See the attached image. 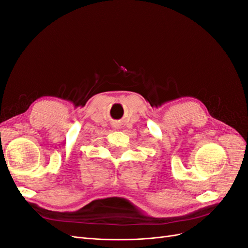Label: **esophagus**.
Returning <instances> with one entry per match:
<instances>
[{
    "instance_id": "obj_1",
    "label": "esophagus",
    "mask_w": 248,
    "mask_h": 248,
    "mask_svg": "<svg viewBox=\"0 0 248 248\" xmlns=\"http://www.w3.org/2000/svg\"><path fill=\"white\" fill-rule=\"evenodd\" d=\"M115 126H117V127H118V126H119V123H115Z\"/></svg>"
}]
</instances>
